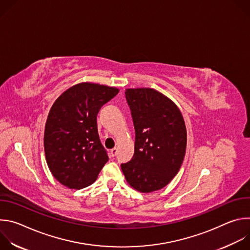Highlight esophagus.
<instances>
[{"label": "esophagus", "instance_id": "obj_1", "mask_svg": "<svg viewBox=\"0 0 250 250\" xmlns=\"http://www.w3.org/2000/svg\"><path fill=\"white\" fill-rule=\"evenodd\" d=\"M117 153H118V149L115 147V148H113V149H111V155L114 157V156H116L117 155Z\"/></svg>", "mask_w": 250, "mask_h": 250}]
</instances>
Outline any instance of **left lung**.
I'll return each instance as SVG.
<instances>
[{"label": "left lung", "mask_w": 250, "mask_h": 250, "mask_svg": "<svg viewBox=\"0 0 250 250\" xmlns=\"http://www.w3.org/2000/svg\"><path fill=\"white\" fill-rule=\"evenodd\" d=\"M125 99L135 130L134 154L123 163L127 183L141 193L162 189L183 163L187 131L178 106L151 88L126 89Z\"/></svg>", "instance_id": "obj_1"}]
</instances>
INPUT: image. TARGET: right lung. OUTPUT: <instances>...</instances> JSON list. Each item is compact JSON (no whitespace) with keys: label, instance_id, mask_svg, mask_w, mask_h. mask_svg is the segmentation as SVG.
<instances>
[{"label":"right lung","instance_id":"obj_1","mask_svg":"<svg viewBox=\"0 0 250 250\" xmlns=\"http://www.w3.org/2000/svg\"><path fill=\"white\" fill-rule=\"evenodd\" d=\"M119 89L84 82L61 94L44 129V152L55 179L70 189L93 184L109 160L98 133L97 115Z\"/></svg>","mask_w":250,"mask_h":250}]
</instances>
